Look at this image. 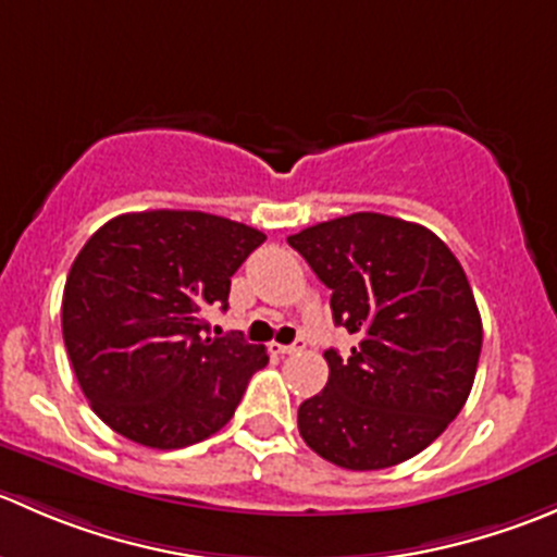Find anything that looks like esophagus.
Wrapping results in <instances>:
<instances>
[{
	"label": "esophagus",
	"instance_id": "obj_1",
	"mask_svg": "<svg viewBox=\"0 0 557 557\" xmlns=\"http://www.w3.org/2000/svg\"><path fill=\"white\" fill-rule=\"evenodd\" d=\"M305 347H307L305 339H296L294 345H277V342H272V350L283 352V356H294V352H301Z\"/></svg>",
	"mask_w": 557,
	"mask_h": 557
}]
</instances>
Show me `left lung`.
I'll use <instances>...</instances> for the list:
<instances>
[{
	"label": "left lung",
	"mask_w": 557,
	"mask_h": 557,
	"mask_svg": "<svg viewBox=\"0 0 557 557\" xmlns=\"http://www.w3.org/2000/svg\"><path fill=\"white\" fill-rule=\"evenodd\" d=\"M331 288L334 323L358 336L325 350L329 383L299 407V434L350 471L396 466L431 445L463 409L482 320L463 267L434 232L352 212L288 237Z\"/></svg>",
	"instance_id": "obj_1"
}]
</instances>
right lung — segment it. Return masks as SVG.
<instances>
[{
    "label": "right lung",
    "mask_w": 557,
    "mask_h": 557,
    "mask_svg": "<svg viewBox=\"0 0 557 557\" xmlns=\"http://www.w3.org/2000/svg\"><path fill=\"white\" fill-rule=\"evenodd\" d=\"M245 223L194 210L126 212L77 252L61 331L91 409L153 450L196 445L232 420L269 363L239 331L210 336L207 307H228L232 274L263 243Z\"/></svg>",
    "instance_id": "right-lung-1"
}]
</instances>
